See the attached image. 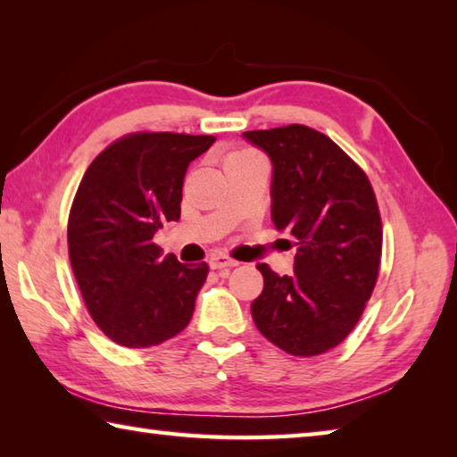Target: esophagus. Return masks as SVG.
Returning <instances> with one entry per match:
<instances>
[{
    "label": "esophagus",
    "mask_w": 457,
    "mask_h": 457,
    "mask_svg": "<svg viewBox=\"0 0 457 457\" xmlns=\"http://www.w3.org/2000/svg\"><path fill=\"white\" fill-rule=\"evenodd\" d=\"M210 266L213 270H229V268L237 266V262L226 256V253H213V256L210 258Z\"/></svg>",
    "instance_id": "1"
}]
</instances>
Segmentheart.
Instances as JSON below:
<instances>
[{
    "label": "heart",
    "mask_w": 457,
    "mask_h": 457,
    "mask_svg": "<svg viewBox=\"0 0 457 457\" xmlns=\"http://www.w3.org/2000/svg\"><path fill=\"white\" fill-rule=\"evenodd\" d=\"M234 154H256V153H252V151H237Z\"/></svg>",
    "instance_id": "heart-1"
}]
</instances>
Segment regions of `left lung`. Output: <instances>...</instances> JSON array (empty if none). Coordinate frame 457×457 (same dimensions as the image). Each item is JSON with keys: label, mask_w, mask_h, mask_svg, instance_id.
<instances>
[{"label": "left lung", "mask_w": 457, "mask_h": 457, "mask_svg": "<svg viewBox=\"0 0 457 457\" xmlns=\"http://www.w3.org/2000/svg\"><path fill=\"white\" fill-rule=\"evenodd\" d=\"M244 137L272 159V220L296 245L292 276L258 266L264 290L252 303V319L278 349L316 357L351 335L375 290L383 223L373 185L332 138L311 127Z\"/></svg>", "instance_id": "8db88e82"}]
</instances>
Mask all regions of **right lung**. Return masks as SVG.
Wrapping results in <instances>:
<instances>
[{"mask_svg": "<svg viewBox=\"0 0 457 457\" xmlns=\"http://www.w3.org/2000/svg\"><path fill=\"white\" fill-rule=\"evenodd\" d=\"M212 135L138 130L92 161L68 215V256L92 320L120 346L146 349L187 327L210 266L161 256L154 231L181 218L183 181Z\"/></svg>", "mask_w": 457, "mask_h": 457, "instance_id": "right-lung-1", "label": "right lung"}]
</instances>
